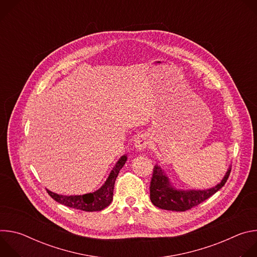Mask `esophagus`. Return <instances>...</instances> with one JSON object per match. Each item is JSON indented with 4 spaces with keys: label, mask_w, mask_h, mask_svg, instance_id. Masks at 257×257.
Masks as SVG:
<instances>
[{
    "label": "esophagus",
    "mask_w": 257,
    "mask_h": 257,
    "mask_svg": "<svg viewBox=\"0 0 257 257\" xmlns=\"http://www.w3.org/2000/svg\"><path fill=\"white\" fill-rule=\"evenodd\" d=\"M149 144H150V139H149V137L146 136V135H143V134L139 135V136L135 139V141H134V146H135V149H136L138 152H142V151L148 149Z\"/></svg>",
    "instance_id": "1"
}]
</instances>
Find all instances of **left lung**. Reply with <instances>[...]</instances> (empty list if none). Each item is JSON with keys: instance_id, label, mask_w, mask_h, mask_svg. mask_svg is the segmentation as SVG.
<instances>
[{"instance_id": "obj_1", "label": "left lung", "mask_w": 257, "mask_h": 257, "mask_svg": "<svg viewBox=\"0 0 257 257\" xmlns=\"http://www.w3.org/2000/svg\"><path fill=\"white\" fill-rule=\"evenodd\" d=\"M231 173V166L224 178L215 186L203 189H179L174 186L164 169L156 165L151 182V200L159 208L166 210L185 211L198 205L221 189L227 182Z\"/></svg>"}]
</instances>
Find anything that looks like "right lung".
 <instances>
[{
    "label": "right lung",
    "instance_id": "right-lung-1",
    "mask_svg": "<svg viewBox=\"0 0 257 257\" xmlns=\"http://www.w3.org/2000/svg\"><path fill=\"white\" fill-rule=\"evenodd\" d=\"M127 161V156H122L114 168L112 169L111 173L108 174V177L104 181L102 186L97 189L94 192L86 193L83 195H61L54 193L50 190H48V193L50 196L55 199L57 202L84 211H100L106 206L109 205V203L113 200V192H114V185L116 178L118 177V174L120 170L124 167L125 163Z\"/></svg>",
    "mask_w": 257,
    "mask_h": 257
}]
</instances>
